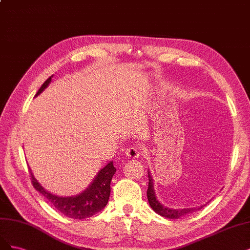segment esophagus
<instances>
[{
  "mask_svg": "<svg viewBox=\"0 0 250 250\" xmlns=\"http://www.w3.org/2000/svg\"><path fill=\"white\" fill-rule=\"evenodd\" d=\"M140 155H141V148L138 146H136V144H134V146H130L125 150V156L128 158L137 159L140 157Z\"/></svg>",
  "mask_w": 250,
  "mask_h": 250,
  "instance_id": "esophagus-1",
  "label": "esophagus"
}]
</instances>
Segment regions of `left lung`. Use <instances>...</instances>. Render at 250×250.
<instances>
[{
	"label": "left lung",
	"instance_id": "1",
	"mask_svg": "<svg viewBox=\"0 0 250 250\" xmlns=\"http://www.w3.org/2000/svg\"><path fill=\"white\" fill-rule=\"evenodd\" d=\"M147 199H148V203L151 207L152 210H154L156 213H158L159 215L165 217V218H169V219H178L180 217L186 215L192 211H195L196 208H183V210H172V208H167L165 207H163L161 205L158 199L156 198L155 195V192H154V186H152V180H151V176L148 172V188H147ZM203 207L198 208L197 210Z\"/></svg>",
	"mask_w": 250,
	"mask_h": 250
}]
</instances>
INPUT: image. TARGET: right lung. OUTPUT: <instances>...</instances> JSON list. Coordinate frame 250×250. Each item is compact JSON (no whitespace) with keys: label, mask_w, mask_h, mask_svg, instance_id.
I'll list each match as a JSON object with an SVG mask.
<instances>
[{"label":"right lung","mask_w":250,"mask_h":250,"mask_svg":"<svg viewBox=\"0 0 250 250\" xmlns=\"http://www.w3.org/2000/svg\"><path fill=\"white\" fill-rule=\"evenodd\" d=\"M52 77L47 79L42 86L39 88L36 95L45 89L46 86L50 84ZM29 171L33 187L42 193L55 207V208H57L59 212L69 217V218L85 219L98 214L108 204L111 191L110 184L116 171V168L113 166V162L107 164L103 169H101V171L96 175L89 188L75 197H59L51 194L50 192H47L40 186L39 183L34 178V175L32 174L31 169Z\"/></svg>","instance_id":"add662e5"}]
</instances>
